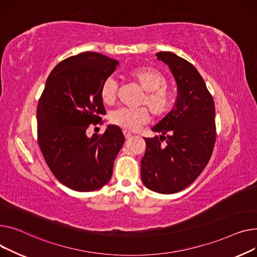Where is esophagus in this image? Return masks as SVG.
Returning a JSON list of instances; mask_svg holds the SVG:
<instances>
[{"label": "esophagus", "instance_id": "34e87169", "mask_svg": "<svg viewBox=\"0 0 257 257\" xmlns=\"http://www.w3.org/2000/svg\"><path fill=\"white\" fill-rule=\"evenodd\" d=\"M122 133H123V135H124V137H125V139H128L131 136H132V133L130 132V131H126V130H123L122 131Z\"/></svg>", "mask_w": 257, "mask_h": 257}]
</instances>
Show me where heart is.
Instances as JSON below:
<instances>
[{
	"label": "heart",
	"mask_w": 257,
	"mask_h": 257,
	"mask_svg": "<svg viewBox=\"0 0 257 257\" xmlns=\"http://www.w3.org/2000/svg\"><path fill=\"white\" fill-rule=\"evenodd\" d=\"M127 77L137 83L143 90L144 95L140 103L145 104L156 117L167 113L173 101V95L167 88V79L160 70L153 67H137L127 72ZM117 82L113 78L105 79L100 87V97L104 103L112 104L117 97ZM150 120L149 111L142 107L138 109L121 108L114 111L110 121L119 127L137 131Z\"/></svg>",
	"instance_id": "heart-1"
}]
</instances>
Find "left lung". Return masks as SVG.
<instances>
[{"mask_svg": "<svg viewBox=\"0 0 257 257\" xmlns=\"http://www.w3.org/2000/svg\"><path fill=\"white\" fill-rule=\"evenodd\" d=\"M157 57L169 66L178 93L173 109L152 128L160 137L144 138L141 178L149 190L173 194L191 185L212 157L215 102L200 73L187 60L171 52Z\"/></svg>", "mask_w": 257, "mask_h": 257, "instance_id": "obj_1", "label": "left lung"}]
</instances>
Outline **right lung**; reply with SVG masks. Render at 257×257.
Listing matches in <instances>:
<instances>
[{"mask_svg": "<svg viewBox=\"0 0 257 257\" xmlns=\"http://www.w3.org/2000/svg\"><path fill=\"white\" fill-rule=\"evenodd\" d=\"M117 60L85 52L55 66L37 107V137L43 158L60 183L78 192L95 191L109 183L124 143L117 125L88 137L90 124L105 114L100 87L116 69Z\"/></svg>", "mask_w": 257, "mask_h": 257, "instance_id": "1", "label": "right lung"}]
</instances>
